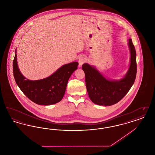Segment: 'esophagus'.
I'll list each match as a JSON object with an SVG mask.
<instances>
[{
    "instance_id": "1",
    "label": "esophagus",
    "mask_w": 155,
    "mask_h": 155,
    "mask_svg": "<svg viewBox=\"0 0 155 155\" xmlns=\"http://www.w3.org/2000/svg\"><path fill=\"white\" fill-rule=\"evenodd\" d=\"M86 62V59L84 58V57H83V56H82V57H80V58H79V60H78V63H79V66H81L84 63H85Z\"/></svg>"
}]
</instances>
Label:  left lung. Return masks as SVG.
I'll use <instances>...</instances> for the list:
<instances>
[{"instance_id": "left-lung-1", "label": "left lung", "mask_w": 155, "mask_h": 155, "mask_svg": "<svg viewBox=\"0 0 155 155\" xmlns=\"http://www.w3.org/2000/svg\"><path fill=\"white\" fill-rule=\"evenodd\" d=\"M131 58L129 69L120 80L106 79L94 67L88 63L82 65L89 97L92 102L101 106H111L118 102L133 86L137 75L136 52L131 39H128Z\"/></svg>"}]
</instances>
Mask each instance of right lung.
<instances>
[{
	"mask_svg": "<svg viewBox=\"0 0 155 155\" xmlns=\"http://www.w3.org/2000/svg\"><path fill=\"white\" fill-rule=\"evenodd\" d=\"M78 65L76 61L64 64L46 78L31 81L26 80L20 71L15 53L13 69L15 82L25 96L38 104L51 105L63 99L68 79Z\"/></svg>",
	"mask_w": 155,
	"mask_h": 155,
	"instance_id": "add662e5",
	"label": "right lung"
}]
</instances>
